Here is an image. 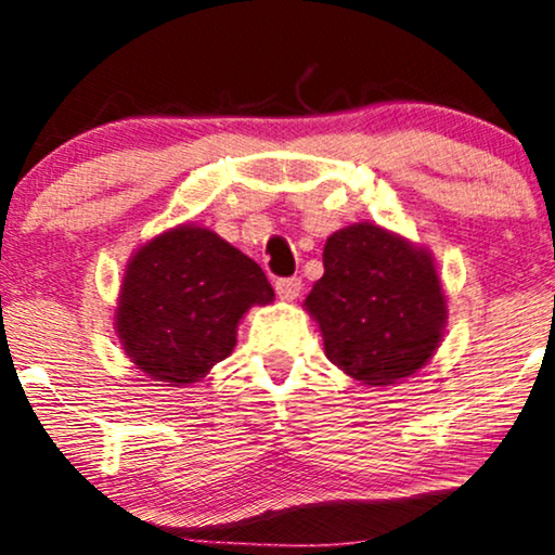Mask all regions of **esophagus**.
Here are the masks:
<instances>
[{"mask_svg":"<svg viewBox=\"0 0 555 555\" xmlns=\"http://www.w3.org/2000/svg\"><path fill=\"white\" fill-rule=\"evenodd\" d=\"M276 294L282 301H294L301 294V279H279Z\"/></svg>","mask_w":555,"mask_h":555,"instance_id":"obj_1","label":"esophagus"}]
</instances>
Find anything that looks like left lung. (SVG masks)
I'll use <instances>...</instances> for the list:
<instances>
[{
    "mask_svg": "<svg viewBox=\"0 0 555 555\" xmlns=\"http://www.w3.org/2000/svg\"><path fill=\"white\" fill-rule=\"evenodd\" d=\"M322 263L305 309L332 365L380 388L434 358L449 309L431 250L378 223H352L330 235Z\"/></svg>",
    "mask_w": 555,
    "mask_h": 555,
    "instance_id": "1",
    "label": "left lung"
}]
</instances>
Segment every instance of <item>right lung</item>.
<instances>
[{"label": "right lung", "mask_w": 555, "mask_h": 555, "mask_svg": "<svg viewBox=\"0 0 555 555\" xmlns=\"http://www.w3.org/2000/svg\"><path fill=\"white\" fill-rule=\"evenodd\" d=\"M271 301L273 289L254 258L210 228L182 223L131 254L114 327L137 371L184 388L233 352L243 314Z\"/></svg>", "instance_id": "right-lung-1"}]
</instances>
